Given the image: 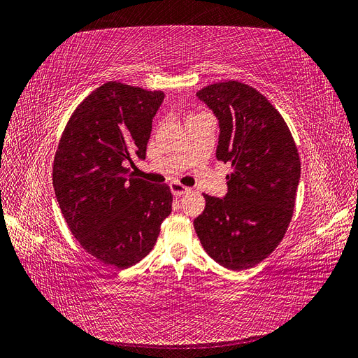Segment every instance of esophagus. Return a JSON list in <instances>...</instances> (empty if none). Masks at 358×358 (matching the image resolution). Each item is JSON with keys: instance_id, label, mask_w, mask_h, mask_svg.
Instances as JSON below:
<instances>
[{"instance_id": "34e87169", "label": "esophagus", "mask_w": 358, "mask_h": 358, "mask_svg": "<svg viewBox=\"0 0 358 358\" xmlns=\"http://www.w3.org/2000/svg\"><path fill=\"white\" fill-rule=\"evenodd\" d=\"M170 189H171L173 194H175L176 197H180V196H183V194H187V192L191 191V188L182 185V183H178V182L170 183Z\"/></svg>"}]
</instances>
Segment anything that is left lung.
<instances>
[{
  "label": "left lung",
  "mask_w": 358,
  "mask_h": 358,
  "mask_svg": "<svg viewBox=\"0 0 358 358\" xmlns=\"http://www.w3.org/2000/svg\"><path fill=\"white\" fill-rule=\"evenodd\" d=\"M220 124L216 158L230 162L222 199L204 194L194 220L199 239L216 263L245 270L263 262L288 229L300 180V158L275 107L252 86L237 80L197 92Z\"/></svg>",
  "instance_id": "left-lung-1"
}]
</instances>
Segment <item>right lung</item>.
<instances>
[{
    "label": "right lung",
    "instance_id": "right-lung-1",
    "mask_svg": "<svg viewBox=\"0 0 358 358\" xmlns=\"http://www.w3.org/2000/svg\"><path fill=\"white\" fill-rule=\"evenodd\" d=\"M164 100L107 82L78 106L53 161V188L70 231L86 252L127 268L145 258L171 212L167 185L136 179L127 164L146 158L152 119Z\"/></svg>",
    "mask_w": 358,
    "mask_h": 358
}]
</instances>
